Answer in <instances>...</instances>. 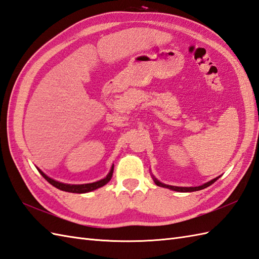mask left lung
Returning <instances> with one entry per match:
<instances>
[{
  "mask_svg": "<svg viewBox=\"0 0 259 259\" xmlns=\"http://www.w3.org/2000/svg\"><path fill=\"white\" fill-rule=\"evenodd\" d=\"M219 178H215V179H213V180H211V181L209 182H207V183H205V184H203V185H200V186H194V188H183V186H173V185H166V184H164V183H161L160 181H158L157 179H155L154 177H153V181H154V183L157 184V185H159V186H162V188H166V189H170V190H173V191H177V192H194V191H198V190H203V189H205V188H207V186H209V185H212L216 180H218Z\"/></svg>",
  "mask_w": 259,
  "mask_h": 259,
  "instance_id": "8db88e82",
  "label": "left lung"
}]
</instances>
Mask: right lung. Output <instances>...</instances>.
I'll use <instances>...</instances> for the list:
<instances>
[{"mask_svg":"<svg viewBox=\"0 0 259 259\" xmlns=\"http://www.w3.org/2000/svg\"><path fill=\"white\" fill-rule=\"evenodd\" d=\"M39 171V173L43 176V178L46 180L48 183H51L53 186H55V188L65 191V192H70V193H87V192L90 191H94L96 189H99L101 186L106 185L108 182L111 180L112 177V173H113V166L111 167L110 172L108 173V176L102 179L99 180L97 182H94V183H87V184H66V183H62V182H58L55 181V180L51 179L50 177H47L44 172H41L39 169H37Z\"/></svg>","mask_w":259,"mask_h":259,"instance_id":"1","label":"right lung"}]
</instances>
